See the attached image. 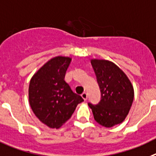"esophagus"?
Returning a JSON list of instances; mask_svg holds the SVG:
<instances>
[{
    "label": "esophagus",
    "mask_w": 156,
    "mask_h": 156,
    "mask_svg": "<svg viewBox=\"0 0 156 156\" xmlns=\"http://www.w3.org/2000/svg\"><path fill=\"white\" fill-rule=\"evenodd\" d=\"M81 97L83 98L84 100H87V99H88V95H87L86 92H83V93L81 94Z\"/></svg>",
    "instance_id": "34e87169"
}]
</instances>
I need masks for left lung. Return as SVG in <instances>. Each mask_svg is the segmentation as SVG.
<instances>
[{"mask_svg": "<svg viewBox=\"0 0 156 156\" xmlns=\"http://www.w3.org/2000/svg\"><path fill=\"white\" fill-rule=\"evenodd\" d=\"M101 92L97 104L88 102L94 119L100 125L112 127L128 114L134 100V88L130 80L115 64L105 60H92Z\"/></svg>", "mask_w": 156, "mask_h": 156, "instance_id": "left-lung-1", "label": "left lung"}]
</instances>
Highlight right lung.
Listing matches in <instances>:
<instances>
[{"label":"right lung","instance_id":"1","mask_svg":"<svg viewBox=\"0 0 156 156\" xmlns=\"http://www.w3.org/2000/svg\"><path fill=\"white\" fill-rule=\"evenodd\" d=\"M71 59L56 57L33 75L29 83V99L37 118L51 128H59L71 118L81 95L71 90L64 81Z\"/></svg>","mask_w":156,"mask_h":156}]
</instances>
